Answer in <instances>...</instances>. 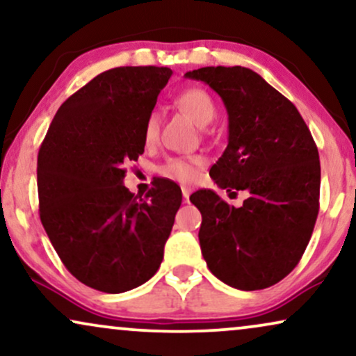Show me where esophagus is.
Returning <instances> with one entry per match:
<instances>
[{"label": "esophagus", "mask_w": 356, "mask_h": 356, "mask_svg": "<svg viewBox=\"0 0 356 356\" xmlns=\"http://www.w3.org/2000/svg\"><path fill=\"white\" fill-rule=\"evenodd\" d=\"M182 197H184V200H188V197H191V188H187V187H182Z\"/></svg>", "instance_id": "1"}]
</instances>
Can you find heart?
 Masks as SVG:
<instances>
[{"instance_id": "1", "label": "heart", "mask_w": 356, "mask_h": 356, "mask_svg": "<svg viewBox=\"0 0 356 356\" xmlns=\"http://www.w3.org/2000/svg\"><path fill=\"white\" fill-rule=\"evenodd\" d=\"M175 105L186 113L197 126H207L211 120L215 118V103L211 97L205 92L204 88H187L184 90L175 98ZM159 133V116L156 111L147 115L145 121V129H143V136L145 141L149 143L154 141ZM204 165V159L199 156L191 157H170L165 163L161 165L159 172L164 177L172 179V181L188 184L195 181L199 169Z\"/></svg>"}]
</instances>
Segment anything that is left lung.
<instances>
[{
  "label": "left lung",
  "instance_id": "8db88e82",
  "mask_svg": "<svg viewBox=\"0 0 356 356\" xmlns=\"http://www.w3.org/2000/svg\"><path fill=\"white\" fill-rule=\"evenodd\" d=\"M186 77L215 90L228 113V146L210 175L220 188L250 193L240 209L213 191L191 197L202 213V254L225 284L264 289L307 248L321 193L317 146L298 108L251 69L202 67Z\"/></svg>",
  "mask_w": 356,
  "mask_h": 356
}]
</instances>
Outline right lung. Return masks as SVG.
Masks as SVG:
<instances>
[{
  "mask_svg": "<svg viewBox=\"0 0 356 356\" xmlns=\"http://www.w3.org/2000/svg\"><path fill=\"white\" fill-rule=\"evenodd\" d=\"M170 75L152 65L103 72L62 103L40 145V222L72 276L97 291L134 289L163 261L181 188L161 181L143 199L123 179Z\"/></svg>",
  "mask_w": 356,
  "mask_h": 356,
  "instance_id": "obj_1",
  "label": "right lung"
}]
</instances>
